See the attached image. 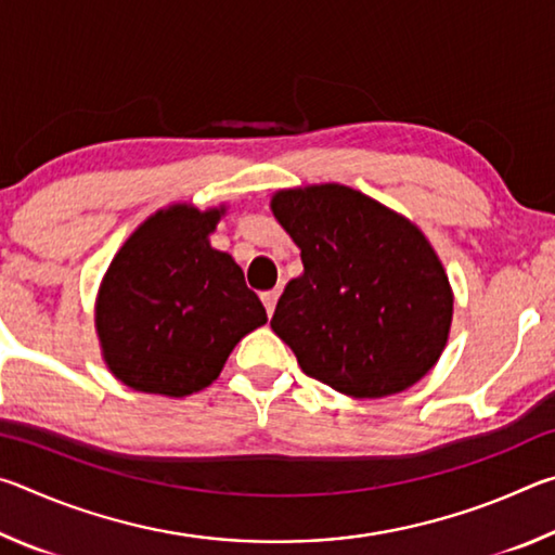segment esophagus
Returning <instances> with one entry per match:
<instances>
[{"instance_id": "esophagus-1", "label": "esophagus", "mask_w": 555, "mask_h": 555, "mask_svg": "<svg viewBox=\"0 0 555 555\" xmlns=\"http://www.w3.org/2000/svg\"><path fill=\"white\" fill-rule=\"evenodd\" d=\"M279 296H281L279 288H271V291H264V294H261V300H264V308H267L269 315H274V308H276Z\"/></svg>"}]
</instances>
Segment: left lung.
<instances>
[{"label":"left lung","instance_id":"obj_1","mask_svg":"<svg viewBox=\"0 0 555 555\" xmlns=\"http://www.w3.org/2000/svg\"><path fill=\"white\" fill-rule=\"evenodd\" d=\"M271 212L304 261L271 318L300 370L352 399L426 377L448 343L453 291L424 232L340 183L279 191Z\"/></svg>","mask_w":555,"mask_h":555}]
</instances>
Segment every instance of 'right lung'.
<instances>
[{
	"instance_id": "right-lung-1",
	"label": "right lung",
	"mask_w": 555,
	"mask_h": 555,
	"mask_svg": "<svg viewBox=\"0 0 555 555\" xmlns=\"http://www.w3.org/2000/svg\"><path fill=\"white\" fill-rule=\"evenodd\" d=\"M224 205L178 203L131 232L100 284L102 360L127 387L188 397L220 377L244 335L267 323L255 291L210 234Z\"/></svg>"
}]
</instances>
